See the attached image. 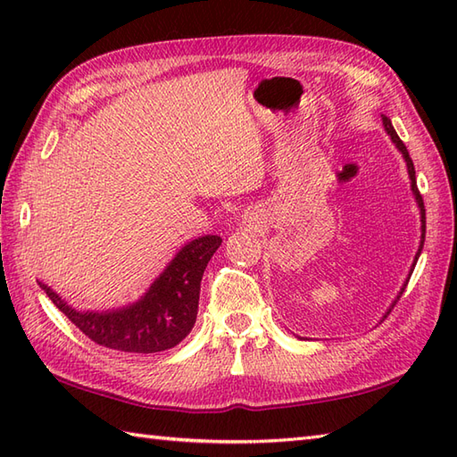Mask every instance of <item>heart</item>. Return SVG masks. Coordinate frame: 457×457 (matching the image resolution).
I'll return each mask as SVG.
<instances>
[{
    "instance_id": "heart-1",
    "label": "heart",
    "mask_w": 457,
    "mask_h": 457,
    "mask_svg": "<svg viewBox=\"0 0 457 457\" xmlns=\"http://www.w3.org/2000/svg\"><path fill=\"white\" fill-rule=\"evenodd\" d=\"M177 196H179V194H177Z\"/></svg>"
}]
</instances>
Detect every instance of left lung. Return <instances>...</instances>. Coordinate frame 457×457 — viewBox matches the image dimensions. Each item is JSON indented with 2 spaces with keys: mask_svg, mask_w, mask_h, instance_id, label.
I'll use <instances>...</instances> for the list:
<instances>
[{
  "mask_svg": "<svg viewBox=\"0 0 457 457\" xmlns=\"http://www.w3.org/2000/svg\"><path fill=\"white\" fill-rule=\"evenodd\" d=\"M383 125H385L386 133L391 135L393 143H395L396 147H399V151L403 153V157H404V161H406V167H409V174H411V184H412V192H414V196H416V202H419V206H420V218H422V241H420V249H419V253H416V261H419V257H420V251H422V247H424V237H426V210H424V200H422V194H420L419 187H416L414 164H412V159H411V154H409V149H406V145L401 141L399 135H396V131H395V128H393L391 120H389V118H385V115H383ZM414 265H416V263H414ZM404 287H406V285H404ZM403 293H404V288L401 290V295H403ZM401 295H399V298H401ZM389 312H391V310H389ZM389 312H386V314H389Z\"/></svg>",
  "mask_w": 457,
  "mask_h": 457,
  "instance_id": "obj_1",
  "label": "left lung"
}]
</instances>
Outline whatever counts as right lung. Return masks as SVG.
<instances>
[{"instance_id": "obj_1", "label": "right lung", "mask_w": 457, "mask_h": 457, "mask_svg": "<svg viewBox=\"0 0 457 457\" xmlns=\"http://www.w3.org/2000/svg\"><path fill=\"white\" fill-rule=\"evenodd\" d=\"M221 245V237L204 236L184 245L139 303L112 312H79L43 283L53 304L98 345L128 353L164 352L190 334L196 322L202 275Z\"/></svg>"}]
</instances>
